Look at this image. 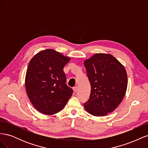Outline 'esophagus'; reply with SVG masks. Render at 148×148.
I'll return each mask as SVG.
<instances>
[{"label": "esophagus", "instance_id": "34e87169", "mask_svg": "<svg viewBox=\"0 0 148 148\" xmlns=\"http://www.w3.org/2000/svg\"><path fill=\"white\" fill-rule=\"evenodd\" d=\"M73 91L75 92H77L78 89V86H75V87H73Z\"/></svg>", "mask_w": 148, "mask_h": 148}]
</instances>
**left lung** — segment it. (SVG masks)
<instances>
[{"mask_svg":"<svg viewBox=\"0 0 148 148\" xmlns=\"http://www.w3.org/2000/svg\"><path fill=\"white\" fill-rule=\"evenodd\" d=\"M91 84L88 101L84 109L90 114L100 117L113 112L123 100L128 78L124 66L108 53H96L84 61Z\"/></svg>","mask_w":148,"mask_h":148,"instance_id":"obj_1","label":"left lung"}]
</instances>
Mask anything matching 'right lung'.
<instances>
[{
  "mask_svg": "<svg viewBox=\"0 0 148 148\" xmlns=\"http://www.w3.org/2000/svg\"><path fill=\"white\" fill-rule=\"evenodd\" d=\"M70 59L53 49L38 52L30 60L25 78L26 91L36 109L46 115L60 112L73 89L66 84L64 66Z\"/></svg>",
  "mask_w": 148,
  "mask_h": 148,
  "instance_id": "right-lung-1",
  "label": "right lung"
}]
</instances>
